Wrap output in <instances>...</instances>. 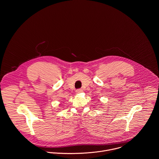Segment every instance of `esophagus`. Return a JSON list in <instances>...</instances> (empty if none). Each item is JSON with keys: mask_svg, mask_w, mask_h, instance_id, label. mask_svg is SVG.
<instances>
[{"mask_svg": "<svg viewBox=\"0 0 159 159\" xmlns=\"http://www.w3.org/2000/svg\"><path fill=\"white\" fill-rule=\"evenodd\" d=\"M76 93H79L82 92H83V90H82L81 89H77V90L76 91Z\"/></svg>", "mask_w": 159, "mask_h": 159, "instance_id": "esophagus-1", "label": "esophagus"}]
</instances>
